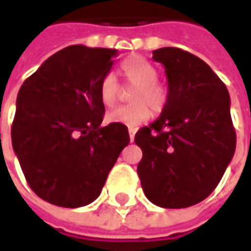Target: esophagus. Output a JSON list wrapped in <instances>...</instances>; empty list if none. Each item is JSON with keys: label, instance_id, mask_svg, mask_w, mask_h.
<instances>
[{"label": "esophagus", "instance_id": "34e87169", "mask_svg": "<svg viewBox=\"0 0 251 251\" xmlns=\"http://www.w3.org/2000/svg\"><path fill=\"white\" fill-rule=\"evenodd\" d=\"M134 136H136V129L133 127H129V137H130V141H134Z\"/></svg>", "mask_w": 251, "mask_h": 251}]
</instances>
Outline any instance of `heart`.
Returning a JSON list of instances; mask_svg holds the SVG:
<instances>
[{"mask_svg":"<svg viewBox=\"0 0 251 251\" xmlns=\"http://www.w3.org/2000/svg\"><path fill=\"white\" fill-rule=\"evenodd\" d=\"M121 74L127 84L134 87L130 94L131 104L110 110L106 121L136 127L147 122L153 113H161L168 103V90L157 80V68L145 57L131 55L121 64ZM121 88L113 74H107L99 83V99L110 107L120 98ZM152 110H151L150 109Z\"/></svg>","mask_w":251,"mask_h":251,"instance_id":"b5f03b06","label":"heart"}]
</instances>
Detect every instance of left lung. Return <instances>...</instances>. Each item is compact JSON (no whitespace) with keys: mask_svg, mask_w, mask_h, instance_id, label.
Here are the masks:
<instances>
[{"mask_svg":"<svg viewBox=\"0 0 251 251\" xmlns=\"http://www.w3.org/2000/svg\"><path fill=\"white\" fill-rule=\"evenodd\" d=\"M168 79L161 115L136 133L142 151L137 174L144 194L164 208H185L204 200L231 161L237 136L230 95L210 66L180 48L153 51Z\"/></svg>","mask_w":251,"mask_h":251,"instance_id":"obj_1","label":"left lung"}]
</instances>
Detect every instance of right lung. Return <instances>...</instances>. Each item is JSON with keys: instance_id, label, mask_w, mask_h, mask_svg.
<instances>
[{"instance_id": "add662e5", "label": "right lung", "mask_w": 251, "mask_h": 251, "mask_svg": "<svg viewBox=\"0 0 251 251\" xmlns=\"http://www.w3.org/2000/svg\"><path fill=\"white\" fill-rule=\"evenodd\" d=\"M117 50L70 46L20 88L12 145L28 184L51 204L76 208L98 198L122 149L125 125L103 121L99 83Z\"/></svg>"}]
</instances>
